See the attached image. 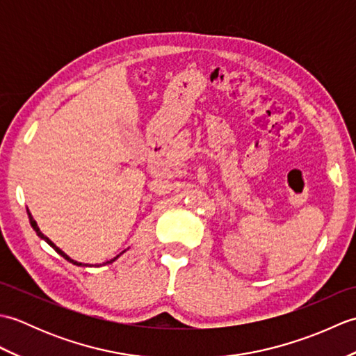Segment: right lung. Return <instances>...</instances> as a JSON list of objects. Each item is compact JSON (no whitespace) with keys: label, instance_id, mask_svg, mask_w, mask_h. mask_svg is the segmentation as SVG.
<instances>
[{"label":"right lung","instance_id":"right-lung-1","mask_svg":"<svg viewBox=\"0 0 356 356\" xmlns=\"http://www.w3.org/2000/svg\"><path fill=\"white\" fill-rule=\"evenodd\" d=\"M27 214H29V220H30V225H32V228H33V231L36 232V236L38 237H40L41 240H44L45 241V243H49L53 249H55V251L59 254V255H61V257H64V259L67 260V261H70V263H73V264H76V266H92V264H84V263H79V261H76V260H73V259H70V257L69 255H67L64 251H61V249H59L55 243H53V241L47 237V236H44V234L41 232V229L40 228H38V223L35 222V218L32 217V214H30V211L27 209ZM125 251H127V249H125ZM125 251H122V252H120L119 255H116L115 257V259H111V260H108V261H105V263H102V264H96V266H105V264H110V263H113V261H115V260H118L119 259V257L120 255H122Z\"/></svg>","mask_w":356,"mask_h":356}]
</instances>
